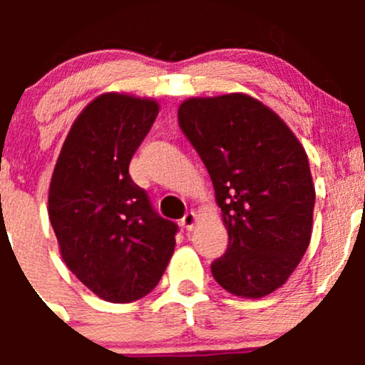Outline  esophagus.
Returning <instances> with one entry per match:
<instances>
[{
  "label": "esophagus",
  "instance_id": "esophagus-1",
  "mask_svg": "<svg viewBox=\"0 0 365 365\" xmlns=\"http://www.w3.org/2000/svg\"><path fill=\"white\" fill-rule=\"evenodd\" d=\"M196 222H197V215L194 212H187L182 219V226L185 227L187 231L192 230V227L196 226Z\"/></svg>",
  "mask_w": 365,
  "mask_h": 365
}]
</instances>
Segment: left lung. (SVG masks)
Listing matches in <instances>:
<instances>
[{"mask_svg":"<svg viewBox=\"0 0 365 365\" xmlns=\"http://www.w3.org/2000/svg\"><path fill=\"white\" fill-rule=\"evenodd\" d=\"M178 123L208 169L230 237L213 279L237 297L270 295L311 242L316 192L304 146L245 93L189 98Z\"/></svg>","mask_w":365,"mask_h":365,"instance_id":"obj_1","label":"left lung"}]
</instances>
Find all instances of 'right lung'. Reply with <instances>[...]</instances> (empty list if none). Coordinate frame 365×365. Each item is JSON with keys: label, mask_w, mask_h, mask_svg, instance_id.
Wrapping results in <instances>:
<instances>
[{"label": "right lung", "mask_w": 365, "mask_h": 365, "mask_svg": "<svg viewBox=\"0 0 365 365\" xmlns=\"http://www.w3.org/2000/svg\"><path fill=\"white\" fill-rule=\"evenodd\" d=\"M157 114L152 98L97 97L73 121L51 178L49 219L61 257L113 304L148 295L175 251L178 226L162 219L128 175Z\"/></svg>", "instance_id": "add662e5"}]
</instances>
